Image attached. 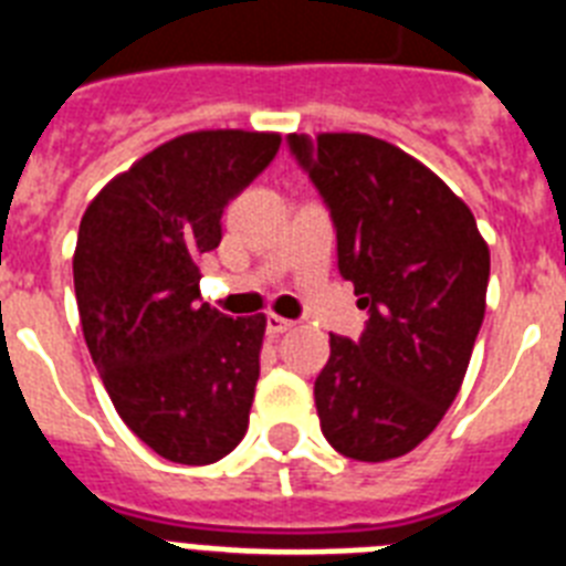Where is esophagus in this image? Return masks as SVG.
<instances>
[{
    "label": "esophagus",
    "instance_id": "esophagus-1",
    "mask_svg": "<svg viewBox=\"0 0 566 566\" xmlns=\"http://www.w3.org/2000/svg\"><path fill=\"white\" fill-rule=\"evenodd\" d=\"M293 325H296V323H291V319H284V316H275V314L268 316V331H270V334H284V331H291Z\"/></svg>",
    "mask_w": 566,
    "mask_h": 566
}]
</instances>
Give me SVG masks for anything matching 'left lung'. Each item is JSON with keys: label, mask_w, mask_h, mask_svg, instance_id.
<instances>
[{"label": "left lung", "mask_w": 566, "mask_h": 566, "mask_svg": "<svg viewBox=\"0 0 566 566\" xmlns=\"http://www.w3.org/2000/svg\"><path fill=\"white\" fill-rule=\"evenodd\" d=\"M337 227V264L369 311L360 339L331 334L314 384L337 453L387 462L442 421L465 380L491 255L476 220L427 165L366 133L287 136Z\"/></svg>", "instance_id": "1"}]
</instances>
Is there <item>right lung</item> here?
Masks as SVG:
<instances>
[{
    "label": "right lung",
    "instance_id": "obj_1",
    "mask_svg": "<svg viewBox=\"0 0 566 566\" xmlns=\"http://www.w3.org/2000/svg\"><path fill=\"white\" fill-rule=\"evenodd\" d=\"M279 145V133H182L109 179L81 218L72 270L92 363L124 424L179 465L218 462L250 424L268 316L200 302V259Z\"/></svg>",
    "mask_w": 566,
    "mask_h": 566
}]
</instances>
